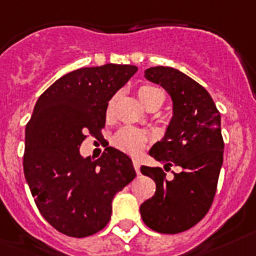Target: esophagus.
Here are the masks:
<instances>
[{"mask_svg":"<svg viewBox=\"0 0 256 256\" xmlns=\"http://www.w3.org/2000/svg\"><path fill=\"white\" fill-rule=\"evenodd\" d=\"M133 168H134L136 172H137V174H140V160H138V158H133Z\"/></svg>","mask_w":256,"mask_h":256,"instance_id":"34e87169","label":"esophagus"}]
</instances>
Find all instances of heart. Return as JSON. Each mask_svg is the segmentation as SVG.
<instances>
[{"mask_svg": "<svg viewBox=\"0 0 256 256\" xmlns=\"http://www.w3.org/2000/svg\"><path fill=\"white\" fill-rule=\"evenodd\" d=\"M138 98H140V100L142 102V104L144 106H147L151 102H157V100H161V102L164 100L162 91L152 85L140 86L138 88ZM112 108H114V99L110 100L109 104H108V114H110L112 112ZM147 140H148V137H147V134L144 132L136 130V128L126 126V128H123L116 136L114 142H116V144L119 148L124 150V151L130 152V154H138L144 147Z\"/></svg>", "mask_w": 256, "mask_h": 256, "instance_id": "b5f03b06", "label": "heart"}]
</instances>
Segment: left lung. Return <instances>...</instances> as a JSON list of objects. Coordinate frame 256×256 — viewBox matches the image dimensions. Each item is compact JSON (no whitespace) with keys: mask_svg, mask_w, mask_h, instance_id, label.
I'll list each match as a JSON object with an SVG mask.
<instances>
[{"mask_svg":"<svg viewBox=\"0 0 256 256\" xmlns=\"http://www.w3.org/2000/svg\"><path fill=\"white\" fill-rule=\"evenodd\" d=\"M148 81L161 85L172 100V116L150 156L182 168L168 180L161 168L142 166L156 182L152 198L140 204V217L154 231L179 234L198 224L210 210L224 162L221 114L203 86L172 67H151Z\"/></svg>","mask_w":256,"mask_h":256,"instance_id":"obj_1","label":"left lung"}]
</instances>
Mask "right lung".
Instances as JSON below:
<instances>
[{"instance_id":"1","label":"right lung","mask_w":256,"mask_h":256,"mask_svg":"<svg viewBox=\"0 0 256 256\" xmlns=\"http://www.w3.org/2000/svg\"><path fill=\"white\" fill-rule=\"evenodd\" d=\"M137 71L114 63L76 70L35 104L25 130V179L38 210L64 235L86 238L104 228L114 196L136 178L124 152L108 147L91 160L81 156L80 146L88 130L102 134L108 102Z\"/></svg>"}]
</instances>
